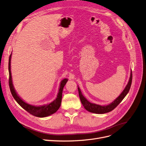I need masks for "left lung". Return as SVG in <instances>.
<instances>
[{
  "label": "left lung",
  "mask_w": 146,
  "mask_h": 146,
  "mask_svg": "<svg viewBox=\"0 0 146 146\" xmlns=\"http://www.w3.org/2000/svg\"><path fill=\"white\" fill-rule=\"evenodd\" d=\"M132 80V72L131 71L129 82L126 85V86H125V88H124V89L123 90V91L112 103L107 106H100L97 104L90 103L88 100L85 98V97L82 95V93L81 92V90H80V88H78V94H79L80 100H81V102L84 108L86 109V110H87L88 111L90 112L94 113H99V114L109 112L110 111H112V110H113L115 108H116L117 106L122 102V100L124 98V97L126 96V95L129 91L130 86H131Z\"/></svg>",
  "instance_id": "obj_1"
}]
</instances>
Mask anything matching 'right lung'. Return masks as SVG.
I'll return each mask as SVG.
<instances>
[{"label":"right lung","mask_w":146,"mask_h":146,"mask_svg":"<svg viewBox=\"0 0 146 146\" xmlns=\"http://www.w3.org/2000/svg\"><path fill=\"white\" fill-rule=\"evenodd\" d=\"M11 54L10 55L9 58V63H8V70H9V89L11 90V94L13 97L17 102V103L21 106L25 110H27L28 112L30 114H31L35 117H46L49 116L55 112H56L58 109H59L60 105L62 103V92L64 86L68 82L67 78H64L60 83V88L58 90V93L56 99L54 100L52 102L46 105L39 106H33L27 103H25L23 100L17 94L15 90L13 82H12V77H11Z\"/></svg>","instance_id":"add662e5"}]
</instances>
